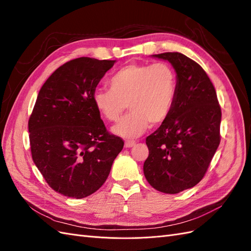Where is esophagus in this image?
<instances>
[{"label": "esophagus", "mask_w": 251, "mask_h": 251, "mask_svg": "<svg viewBox=\"0 0 251 251\" xmlns=\"http://www.w3.org/2000/svg\"><path fill=\"white\" fill-rule=\"evenodd\" d=\"M135 144H136V142L134 140H127V141H126L125 146H126V148H132L135 146Z\"/></svg>", "instance_id": "34e87169"}]
</instances>
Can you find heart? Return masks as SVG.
Wrapping results in <instances>:
<instances>
[{"label":"heart","instance_id":"heart-1","mask_svg":"<svg viewBox=\"0 0 251 251\" xmlns=\"http://www.w3.org/2000/svg\"><path fill=\"white\" fill-rule=\"evenodd\" d=\"M177 97V75L166 63L130 64L120 68L109 79V89H97L92 101L108 121H117L131 110L112 132L125 139L138 137L150 124H162L171 114Z\"/></svg>","mask_w":251,"mask_h":251}]
</instances>
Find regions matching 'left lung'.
<instances>
[{"label": "left lung", "instance_id": "1", "mask_svg": "<svg viewBox=\"0 0 251 251\" xmlns=\"http://www.w3.org/2000/svg\"><path fill=\"white\" fill-rule=\"evenodd\" d=\"M154 57L168 60L177 74V97L169 117L147 137L143 173L165 194L192 188L204 177L221 140V108L202 67L179 52Z\"/></svg>", "mask_w": 251, "mask_h": 251}]
</instances>
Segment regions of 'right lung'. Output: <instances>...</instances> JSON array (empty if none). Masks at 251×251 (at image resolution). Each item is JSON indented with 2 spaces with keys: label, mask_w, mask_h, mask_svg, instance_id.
Segmentation results:
<instances>
[{
  "label": "right lung",
  "mask_w": 251,
  "mask_h": 251,
  "mask_svg": "<svg viewBox=\"0 0 251 251\" xmlns=\"http://www.w3.org/2000/svg\"><path fill=\"white\" fill-rule=\"evenodd\" d=\"M115 60L79 57L53 72L28 121L33 162L49 186L82 199L107 180L124 140L110 134L92 95Z\"/></svg>",
  "instance_id": "right-lung-1"
}]
</instances>
